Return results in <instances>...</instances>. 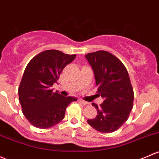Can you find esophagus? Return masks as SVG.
<instances>
[{"label":"esophagus","mask_w":159,"mask_h":159,"mask_svg":"<svg viewBox=\"0 0 159 159\" xmlns=\"http://www.w3.org/2000/svg\"><path fill=\"white\" fill-rule=\"evenodd\" d=\"M80 102H81V103H82L83 105H88L89 104V103H88V102H87V101H83V100H80Z\"/></svg>","instance_id":"obj_1"}]
</instances>
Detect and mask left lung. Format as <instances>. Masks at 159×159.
<instances>
[{
  "mask_svg": "<svg viewBox=\"0 0 159 159\" xmlns=\"http://www.w3.org/2000/svg\"><path fill=\"white\" fill-rule=\"evenodd\" d=\"M85 57L93 68L98 93L103 98L100 107L92 103L98 114L88 123L97 131L113 133L128 120L133 107L134 93L127 69L109 52L100 50Z\"/></svg>",
  "mask_w": 159,
  "mask_h": 159,
  "instance_id": "1",
  "label": "left lung"
}]
</instances>
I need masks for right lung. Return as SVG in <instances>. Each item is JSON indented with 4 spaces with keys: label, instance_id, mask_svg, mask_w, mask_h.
Returning <instances> with one entry per match:
<instances>
[{
    "label": "right lung",
    "instance_id": "add662e5",
    "mask_svg": "<svg viewBox=\"0 0 159 159\" xmlns=\"http://www.w3.org/2000/svg\"><path fill=\"white\" fill-rule=\"evenodd\" d=\"M76 55L65 54L58 50H46L28 63L18 88L19 101L25 117L35 127L48 129L64 119L72 97H63L51 89L59 75Z\"/></svg>",
    "mask_w": 159,
    "mask_h": 159
}]
</instances>
